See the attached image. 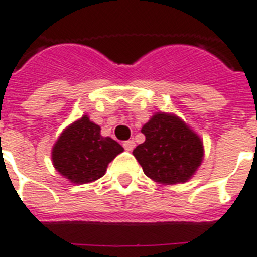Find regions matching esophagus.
<instances>
[{
    "instance_id": "obj_1",
    "label": "esophagus",
    "mask_w": 257,
    "mask_h": 257,
    "mask_svg": "<svg viewBox=\"0 0 257 257\" xmlns=\"http://www.w3.org/2000/svg\"><path fill=\"white\" fill-rule=\"evenodd\" d=\"M123 148L126 150V151H133L134 148H135V142L134 141L123 142Z\"/></svg>"
}]
</instances>
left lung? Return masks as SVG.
<instances>
[{
    "instance_id": "8db88e82",
    "label": "left lung",
    "mask_w": 257,
    "mask_h": 257,
    "mask_svg": "<svg viewBox=\"0 0 257 257\" xmlns=\"http://www.w3.org/2000/svg\"><path fill=\"white\" fill-rule=\"evenodd\" d=\"M142 133L146 141L133 154L150 179L162 184L185 182L201 165L202 142L176 115L155 114Z\"/></svg>"
}]
</instances>
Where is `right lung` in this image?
Instances as JSON below:
<instances>
[{"label": "right lung", "instance_id": "right-lung-1", "mask_svg": "<svg viewBox=\"0 0 257 257\" xmlns=\"http://www.w3.org/2000/svg\"><path fill=\"white\" fill-rule=\"evenodd\" d=\"M123 147L111 138L101 137L98 124L86 115L65 128L52 150V162L60 175L76 184L98 180Z\"/></svg>", "mask_w": 257, "mask_h": 257}]
</instances>
